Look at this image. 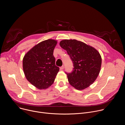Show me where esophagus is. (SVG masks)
Here are the masks:
<instances>
[{
	"instance_id": "34e87169",
	"label": "esophagus",
	"mask_w": 125,
	"mask_h": 125,
	"mask_svg": "<svg viewBox=\"0 0 125 125\" xmlns=\"http://www.w3.org/2000/svg\"><path fill=\"white\" fill-rule=\"evenodd\" d=\"M64 68V66H61V67L60 68V70H63Z\"/></svg>"
}]
</instances>
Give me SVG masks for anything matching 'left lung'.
<instances>
[{"mask_svg":"<svg viewBox=\"0 0 125 125\" xmlns=\"http://www.w3.org/2000/svg\"><path fill=\"white\" fill-rule=\"evenodd\" d=\"M60 46L66 50L72 60L74 68L67 73L70 84L77 90L90 86L97 78L101 66V57L94 47L76 40H64Z\"/></svg>","mask_w":125,"mask_h":125,"instance_id":"left-lung-1","label":"left lung"}]
</instances>
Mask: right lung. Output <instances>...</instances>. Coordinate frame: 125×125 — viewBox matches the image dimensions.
Listing matches in <instances>:
<instances>
[{
  "label": "right lung",
  "instance_id": "add662e5",
  "mask_svg": "<svg viewBox=\"0 0 125 125\" xmlns=\"http://www.w3.org/2000/svg\"><path fill=\"white\" fill-rule=\"evenodd\" d=\"M57 43L52 39L42 41L31 49L23 58V68L26 79L40 90L51 85L59 71L53 56Z\"/></svg>",
  "mask_w": 125,
  "mask_h": 125
}]
</instances>
